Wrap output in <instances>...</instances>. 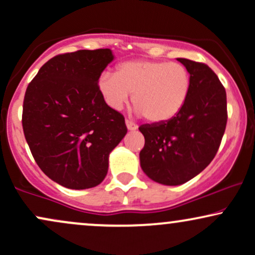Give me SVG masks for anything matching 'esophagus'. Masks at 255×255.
Masks as SVG:
<instances>
[{
    "instance_id": "1",
    "label": "esophagus",
    "mask_w": 255,
    "mask_h": 255,
    "mask_svg": "<svg viewBox=\"0 0 255 255\" xmlns=\"http://www.w3.org/2000/svg\"><path fill=\"white\" fill-rule=\"evenodd\" d=\"M126 126H127L128 130H135L137 128V126L134 122L129 121V120H126Z\"/></svg>"
}]
</instances>
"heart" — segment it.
Wrapping results in <instances>:
<instances>
[{
  "label": "heart",
  "instance_id": "heart-1",
  "mask_svg": "<svg viewBox=\"0 0 255 255\" xmlns=\"http://www.w3.org/2000/svg\"><path fill=\"white\" fill-rule=\"evenodd\" d=\"M98 89L113 109H121L133 93L135 113L151 122H166L181 113L192 91V75L180 63L133 60L104 72Z\"/></svg>",
  "mask_w": 255,
  "mask_h": 255
}]
</instances>
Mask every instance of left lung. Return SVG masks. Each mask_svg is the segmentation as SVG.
<instances>
[{"instance_id":"1","label":"left lung","mask_w":255,"mask_h":255,"mask_svg":"<svg viewBox=\"0 0 255 255\" xmlns=\"http://www.w3.org/2000/svg\"><path fill=\"white\" fill-rule=\"evenodd\" d=\"M192 75V91L181 113L166 122L139 127L145 137L140 151L142 171L154 182L178 186L211 163L227 126V93L205 63L177 58Z\"/></svg>"}]
</instances>
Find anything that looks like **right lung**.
Masks as SVG:
<instances>
[{"mask_svg":"<svg viewBox=\"0 0 255 255\" xmlns=\"http://www.w3.org/2000/svg\"><path fill=\"white\" fill-rule=\"evenodd\" d=\"M110 49L57 55L26 90L22 128L32 156L52 181L71 189L98 186L109 154L127 134L125 118L105 103L98 80Z\"/></svg>","mask_w":255,"mask_h":255,"instance_id":"1","label":"right lung"}]
</instances>
